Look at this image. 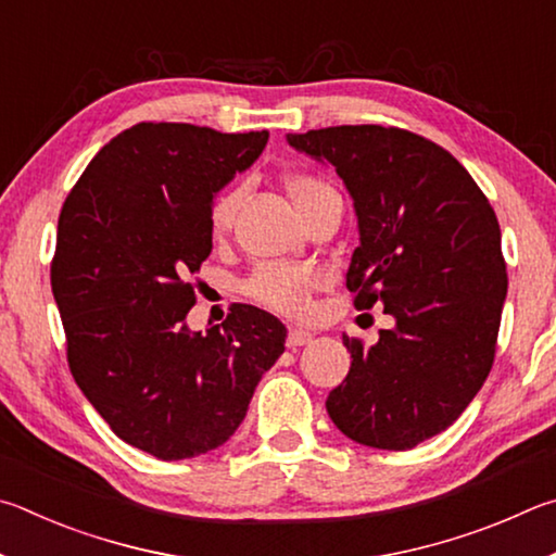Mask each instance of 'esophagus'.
<instances>
[{"label":"esophagus","instance_id":"esophagus-1","mask_svg":"<svg viewBox=\"0 0 556 556\" xmlns=\"http://www.w3.org/2000/svg\"><path fill=\"white\" fill-rule=\"evenodd\" d=\"M309 342H313V334H309L307 329H300V327H290V329H288L286 344H288L290 349L305 346V344H309Z\"/></svg>","mask_w":556,"mask_h":556}]
</instances>
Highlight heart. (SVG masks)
<instances>
[{
	"label": "heart",
	"mask_w": 556,
	"mask_h": 556,
	"mask_svg": "<svg viewBox=\"0 0 556 556\" xmlns=\"http://www.w3.org/2000/svg\"><path fill=\"white\" fill-rule=\"evenodd\" d=\"M283 190L288 200L293 202L295 212L300 214L307 204H313L319 194L329 192L332 188L325 180L315 178V175L307 173H288L283 178ZM239 210V192L229 190L219 194L214 200L210 210V231L214 239L227 237L233 217H237ZM325 283L323 273L315 268L305 266H286V263H268V266H261L247 283V293L258 300L261 305L276 309L280 315L298 317L303 315L309 298H313L315 290Z\"/></svg>",
	"instance_id": "obj_1"
}]
</instances>
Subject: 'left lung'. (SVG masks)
I'll use <instances>...</instances> for the list:
<instances>
[{
  "instance_id": "1",
  "label": "left lung",
  "mask_w": 556,
  "mask_h": 556,
  "mask_svg": "<svg viewBox=\"0 0 556 556\" xmlns=\"http://www.w3.org/2000/svg\"><path fill=\"white\" fill-rule=\"evenodd\" d=\"M286 139L344 180L358 219L346 288L356 309L395 319L371 346L344 337L352 368L327 413L358 444L413 450L491 374L508 293L498 219L469 170L417 134L362 124Z\"/></svg>"
}]
</instances>
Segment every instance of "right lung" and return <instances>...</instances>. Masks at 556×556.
I'll use <instances>...</instances> for the list:
<instances>
[{
  "instance_id": "add662e5",
  "label": "right lung",
  "mask_w": 556,
  "mask_h": 556,
  "mask_svg": "<svg viewBox=\"0 0 556 556\" xmlns=\"http://www.w3.org/2000/svg\"><path fill=\"white\" fill-rule=\"evenodd\" d=\"M266 143L268 131L141 122L94 155L58 217L51 288L71 374L112 432L155 459L227 442L286 352V327L258 307L204 332L185 323L214 194Z\"/></svg>"
}]
</instances>
